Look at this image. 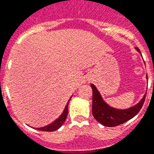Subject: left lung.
Listing matches in <instances>:
<instances>
[{"instance_id": "8db88e82", "label": "left lung", "mask_w": 154, "mask_h": 154, "mask_svg": "<svg viewBox=\"0 0 154 154\" xmlns=\"http://www.w3.org/2000/svg\"><path fill=\"white\" fill-rule=\"evenodd\" d=\"M136 50L141 53L138 48L136 47ZM91 88L93 89V116L100 124L108 127H113L123 124L137 116L143 107L146 98L145 94L141 101L134 106L126 109H119L108 105L103 101L99 92L94 84H91Z\"/></svg>"}]
</instances>
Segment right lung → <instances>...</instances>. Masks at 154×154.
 Wrapping results in <instances>:
<instances>
[{
    "label": "right lung",
    "mask_w": 154,
    "mask_h": 154,
    "mask_svg": "<svg viewBox=\"0 0 154 154\" xmlns=\"http://www.w3.org/2000/svg\"><path fill=\"white\" fill-rule=\"evenodd\" d=\"M69 100H70V99H69ZM68 103H66L64 111L62 112V114L60 116V117L58 119H56L54 122H52L50 125H45V126H44V127H40V128H37V130L44 131H56V130L59 129L60 127L63 125V123L65 122L66 117H67V115H68Z\"/></svg>",
    "instance_id": "right-lung-1"
}]
</instances>
